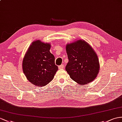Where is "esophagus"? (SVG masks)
Wrapping results in <instances>:
<instances>
[{
    "instance_id": "34e87169",
    "label": "esophagus",
    "mask_w": 122,
    "mask_h": 122,
    "mask_svg": "<svg viewBox=\"0 0 122 122\" xmlns=\"http://www.w3.org/2000/svg\"><path fill=\"white\" fill-rule=\"evenodd\" d=\"M64 67V65L63 64H61L59 66V69H63Z\"/></svg>"
}]
</instances>
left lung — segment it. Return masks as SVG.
I'll use <instances>...</instances> for the list:
<instances>
[{"label": "left lung", "instance_id": "8db88e82", "mask_svg": "<svg viewBox=\"0 0 122 122\" xmlns=\"http://www.w3.org/2000/svg\"><path fill=\"white\" fill-rule=\"evenodd\" d=\"M66 51L68 62L65 70L71 78L80 85L94 80L99 72V60L89 44L77 41L66 45Z\"/></svg>", "mask_w": 122, "mask_h": 122}]
</instances>
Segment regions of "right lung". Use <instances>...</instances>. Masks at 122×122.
Returning <instances> with one entry per match:
<instances>
[{
  "instance_id": "obj_1",
  "label": "right lung",
  "mask_w": 122,
  "mask_h": 122,
  "mask_svg": "<svg viewBox=\"0 0 122 122\" xmlns=\"http://www.w3.org/2000/svg\"><path fill=\"white\" fill-rule=\"evenodd\" d=\"M51 45L36 41L29 47L23 61V70L33 85L43 86L53 79L58 67L50 52Z\"/></svg>"
}]
</instances>
